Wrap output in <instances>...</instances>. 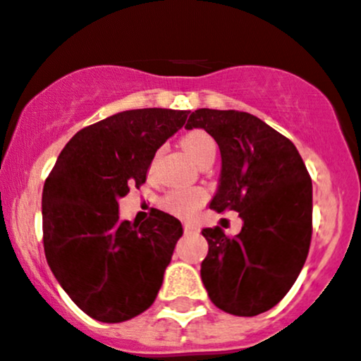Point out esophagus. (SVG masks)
I'll return each mask as SVG.
<instances>
[{"label":"esophagus","mask_w":361,"mask_h":361,"mask_svg":"<svg viewBox=\"0 0 361 361\" xmlns=\"http://www.w3.org/2000/svg\"><path fill=\"white\" fill-rule=\"evenodd\" d=\"M183 229H185V233L192 234V233H197L199 226H197V224H194V222H185Z\"/></svg>","instance_id":"esophagus-1"}]
</instances>
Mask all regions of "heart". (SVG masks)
<instances>
[{
    "label": "heart",
    "instance_id": "heart-1",
    "mask_svg": "<svg viewBox=\"0 0 361 361\" xmlns=\"http://www.w3.org/2000/svg\"><path fill=\"white\" fill-rule=\"evenodd\" d=\"M181 146L197 164L209 153H215V141L204 130H192L185 134ZM204 201L206 192L202 188H174L162 199V206L173 215L188 219L204 204Z\"/></svg>",
    "mask_w": 361,
    "mask_h": 361
}]
</instances>
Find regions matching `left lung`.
<instances>
[{"label": "left lung", "mask_w": 361, "mask_h": 361, "mask_svg": "<svg viewBox=\"0 0 361 361\" xmlns=\"http://www.w3.org/2000/svg\"><path fill=\"white\" fill-rule=\"evenodd\" d=\"M185 128H204L222 157L209 208L240 213V234L202 229L201 279L224 312L252 317L277 305L298 279L312 238V180L296 146L241 111L197 109Z\"/></svg>", "instance_id": "1"}]
</instances>
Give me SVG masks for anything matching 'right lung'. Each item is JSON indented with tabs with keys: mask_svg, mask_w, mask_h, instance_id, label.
Wrapping results in <instances>:
<instances>
[{
	"mask_svg": "<svg viewBox=\"0 0 361 361\" xmlns=\"http://www.w3.org/2000/svg\"><path fill=\"white\" fill-rule=\"evenodd\" d=\"M188 111L134 109L77 132L42 194L47 264L72 302L102 323L139 316L155 302L183 234L178 219L152 209L142 224L120 220L118 199L146 181L157 149Z\"/></svg>",
	"mask_w": 361,
	"mask_h": 361,
	"instance_id": "1",
	"label": "right lung"
}]
</instances>
